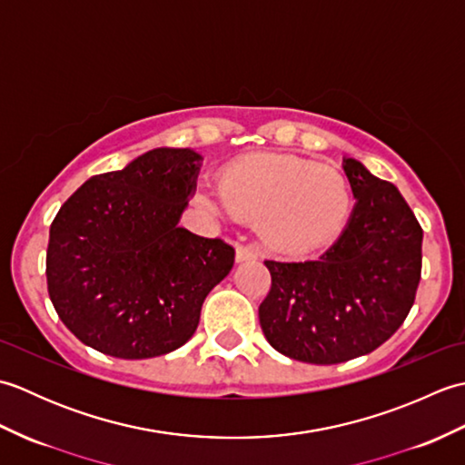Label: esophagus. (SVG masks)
Masks as SVG:
<instances>
[{
	"instance_id": "esophagus-1",
	"label": "esophagus",
	"mask_w": 465,
	"mask_h": 465,
	"mask_svg": "<svg viewBox=\"0 0 465 465\" xmlns=\"http://www.w3.org/2000/svg\"><path fill=\"white\" fill-rule=\"evenodd\" d=\"M235 260L238 262L258 260V250H255L253 245H238V250H235Z\"/></svg>"
}]
</instances>
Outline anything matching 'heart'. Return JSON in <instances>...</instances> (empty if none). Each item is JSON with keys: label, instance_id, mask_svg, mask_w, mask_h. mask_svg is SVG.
I'll return each mask as SVG.
<instances>
[{"label": "heart", "instance_id": "1", "mask_svg": "<svg viewBox=\"0 0 465 465\" xmlns=\"http://www.w3.org/2000/svg\"><path fill=\"white\" fill-rule=\"evenodd\" d=\"M197 203L230 220H255L262 242L283 255H310L340 238L351 213L345 177L292 153H255L227 163L220 190Z\"/></svg>", "mask_w": 465, "mask_h": 465}]
</instances>
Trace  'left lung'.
Returning a JSON list of instances; mask_svg holds the SVG:
<instances>
[{
  "label": "left lung",
  "mask_w": 465,
  "mask_h": 465,
  "mask_svg": "<svg viewBox=\"0 0 465 465\" xmlns=\"http://www.w3.org/2000/svg\"><path fill=\"white\" fill-rule=\"evenodd\" d=\"M355 207L345 230L318 260H265L272 288L260 325L273 350L331 365L380 348L416 300L423 232L398 187L343 160Z\"/></svg>",
  "instance_id": "1"
}]
</instances>
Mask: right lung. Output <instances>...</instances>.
I'll return each mask as SVG.
<instances>
[{
    "label": "right lung",
    "instance_id": "right-lung-1",
    "mask_svg": "<svg viewBox=\"0 0 465 465\" xmlns=\"http://www.w3.org/2000/svg\"><path fill=\"white\" fill-rule=\"evenodd\" d=\"M202 155L157 147L120 172L94 175L49 227L47 292L77 340L105 355L145 360L192 338L203 300L235 250L177 225Z\"/></svg>",
    "mask_w": 465,
    "mask_h": 465
}]
</instances>
